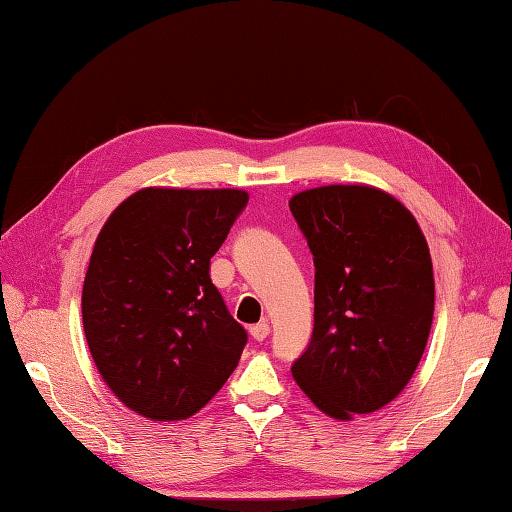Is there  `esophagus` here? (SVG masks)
Instances as JSON below:
<instances>
[{
  "instance_id": "obj_1",
  "label": "esophagus",
  "mask_w": 512,
  "mask_h": 512,
  "mask_svg": "<svg viewBox=\"0 0 512 512\" xmlns=\"http://www.w3.org/2000/svg\"><path fill=\"white\" fill-rule=\"evenodd\" d=\"M268 334H270L268 323H257V325H250V336H253L255 341H264Z\"/></svg>"
}]
</instances>
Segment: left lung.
Wrapping results in <instances>:
<instances>
[{"label":"left lung","instance_id":"1","mask_svg":"<svg viewBox=\"0 0 512 512\" xmlns=\"http://www.w3.org/2000/svg\"><path fill=\"white\" fill-rule=\"evenodd\" d=\"M314 255V330L292 376L334 420L383 409L427 347L436 284L427 239L394 195L328 184L290 198Z\"/></svg>","mask_w":512,"mask_h":512}]
</instances>
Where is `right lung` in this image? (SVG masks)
Wrapping results in <instances>:
<instances>
[{"mask_svg":"<svg viewBox=\"0 0 512 512\" xmlns=\"http://www.w3.org/2000/svg\"><path fill=\"white\" fill-rule=\"evenodd\" d=\"M248 202L242 189L147 187L107 217L83 281V330L96 369L138 416L198 413L246 345L213 286L211 257Z\"/></svg>","mask_w":512,"mask_h":512,"instance_id":"add662e5","label":"right lung"}]
</instances>
